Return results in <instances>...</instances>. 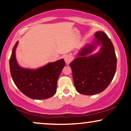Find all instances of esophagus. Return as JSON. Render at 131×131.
Wrapping results in <instances>:
<instances>
[{
    "mask_svg": "<svg viewBox=\"0 0 131 131\" xmlns=\"http://www.w3.org/2000/svg\"><path fill=\"white\" fill-rule=\"evenodd\" d=\"M64 58V61H65L67 64H69L71 60H72V58H71V57L70 56V55H66Z\"/></svg>",
    "mask_w": 131,
    "mask_h": 131,
    "instance_id": "1",
    "label": "esophagus"
}]
</instances>
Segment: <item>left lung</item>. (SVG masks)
I'll return each mask as SVG.
<instances>
[{"instance_id": "8db88e82", "label": "left lung", "mask_w": 131, "mask_h": 131, "mask_svg": "<svg viewBox=\"0 0 131 131\" xmlns=\"http://www.w3.org/2000/svg\"><path fill=\"white\" fill-rule=\"evenodd\" d=\"M95 44L84 48L71 62L73 79L76 91L81 94L92 95L103 92L110 85L116 71L117 58L112 41L103 31L95 34ZM101 43L96 54L87 56L96 44Z\"/></svg>"}]
</instances>
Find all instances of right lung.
I'll use <instances>...</instances> for the list:
<instances>
[{
	"label": "right lung",
	"mask_w": 131,
	"mask_h": 131,
	"mask_svg": "<svg viewBox=\"0 0 131 131\" xmlns=\"http://www.w3.org/2000/svg\"><path fill=\"white\" fill-rule=\"evenodd\" d=\"M16 43L9 60L12 80L27 96L34 100H44L52 96L57 91V80L65 66L63 59L51 62L35 70L23 69L18 65L15 58Z\"/></svg>",
	"instance_id": "add662e5"
}]
</instances>
